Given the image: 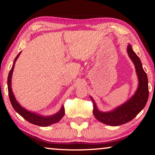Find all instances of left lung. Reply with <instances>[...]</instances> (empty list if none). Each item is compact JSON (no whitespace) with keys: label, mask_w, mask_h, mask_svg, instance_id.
Segmentation results:
<instances>
[{"label":"left lung","mask_w":155,"mask_h":155,"mask_svg":"<svg viewBox=\"0 0 155 155\" xmlns=\"http://www.w3.org/2000/svg\"><path fill=\"white\" fill-rule=\"evenodd\" d=\"M127 52L131 61L135 65L138 78V87L133 96L121 105L109 111H101L98 109L96 104L90 96L93 102L94 115L98 121L109 126H119L132 120L146 106L148 101L149 91L148 81L146 73L144 71L140 59L133 51L132 46L128 44Z\"/></svg>","instance_id":"obj_1"}]
</instances>
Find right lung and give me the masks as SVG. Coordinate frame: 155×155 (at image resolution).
Returning <instances> with one entry per match:
<instances>
[{
  "label": "right lung",
  "mask_w": 155,
  "mask_h": 155,
  "mask_svg": "<svg viewBox=\"0 0 155 155\" xmlns=\"http://www.w3.org/2000/svg\"><path fill=\"white\" fill-rule=\"evenodd\" d=\"M21 52H20L19 54H18L16 57L15 58L12 69L9 71L8 78H7V86H8L9 97L13 108L15 109V111H16L18 114H20L21 116L24 117L26 120H27L28 122H29L33 124L40 126V127H48V126H50L51 124H55V123L60 121L64 115L65 110L64 107L63 105L61 106L59 111L58 112H57L56 114L51 115H46H46H41L40 114H38L35 112L28 111L27 109H26L24 107L21 106L20 104L17 101L16 98H15V96L14 93H13L12 88V78L13 72H14L15 61H17L18 58L20 55Z\"/></svg>",
  "instance_id": "right-lung-1"
}]
</instances>
